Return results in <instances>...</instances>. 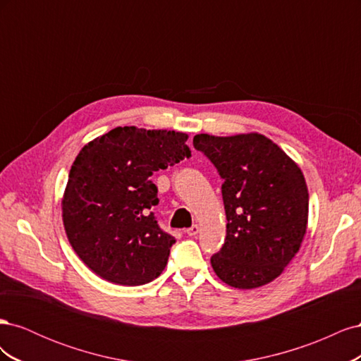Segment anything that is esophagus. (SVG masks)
I'll use <instances>...</instances> for the list:
<instances>
[{
	"label": "esophagus",
	"mask_w": 361,
	"mask_h": 361,
	"mask_svg": "<svg viewBox=\"0 0 361 361\" xmlns=\"http://www.w3.org/2000/svg\"><path fill=\"white\" fill-rule=\"evenodd\" d=\"M197 233H199V226L197 224H192L191 227L187 228V235H190V236H195Z\"/></svg>",
	"instance_id": "obj_1"
}]
</instances>
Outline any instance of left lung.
<instances>
[{
  "instance_id": "8db88e82",
  "label": "left lung",
  "mask_w": 361,
  "mask_h": 361,
  "mask_svg": "<svg viewBox=\"0 0 361 361\" xmlns=\"http://www.w3.org/2000/svg\"><path fill=\"white\" fill-rule=\"evenodd\" d=\"M192 145L223 179L227 231L211 257L215 274L239 289L267 285L297 255L307 228L309 192L300 167L260 134H199Z\"/></svg>"
}]
</instances>
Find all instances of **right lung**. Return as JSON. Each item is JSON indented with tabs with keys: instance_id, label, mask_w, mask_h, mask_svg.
<instances>
[{
	"instance_id": "1",
	"label": "right lung",
	"mask_w": 361,
	"mask_h": 361,
	"mask_svg": "<svg viewBox=\"0 0 361 361\" xmlns=\"http://www.w3.org/2000/svg\"><path fill=\"white\" fill-rule=\"evenodd\" d=\"M187 134L114 128L75 158L63 197V223L75 253L94 274L138 286L166 268L176 243L159 227L152 174L188 158Z\"/></svg>"
}]
</instances>
